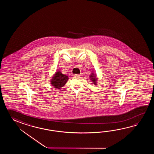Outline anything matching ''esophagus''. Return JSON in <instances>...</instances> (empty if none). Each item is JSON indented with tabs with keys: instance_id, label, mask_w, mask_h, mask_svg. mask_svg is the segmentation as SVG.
Segmentation results:
<instances>
[{
	"instance_id": "1",
	"label": "esophagus",
	"mask_w": 154,
	"mask_h": 154,
	"mask_svg": "<svg viewBox=\"0 0 154 154\" xmlns=\"http://www.w3.org/2000/svg\"><path fill=\"white\" fill-rule=\"evenodd\" d=\"M74 75L76 76H82V74H74Z\"/></svg>"
}]
</instances>
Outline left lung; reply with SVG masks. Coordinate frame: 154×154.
I'll list each match as a JSON object with an SVG mask.
<instances>
[{"instance_id":"8db88e82","label":"left lung","mask_w":154,"mask_h":154,"mask_svg":"<svg viewBox=\"0 0 154 154\" xmlns=\"http://www.w3.org/2000/svg\"><path fill=\"white\" fill-rule=\"evenodd\" d=\"M90 79L93 82L94 84H96V76H95L94 74L92 73L91 75L90 76Z\"/></svg>"}]
</instances>
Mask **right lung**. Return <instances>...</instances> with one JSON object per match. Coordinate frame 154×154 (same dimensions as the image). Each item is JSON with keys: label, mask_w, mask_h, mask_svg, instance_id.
I'll list each match as a JSON object with an SVG mask.
<instances>
[{"label": "right lung", "mask_w": 154, "mask_h": 154, "mask_svg": "<svg viewBox=\"0 0 154 154\" xmlns=\"http://www.w3.org/2000/svg\"><path fill=\"white\" fill-rule=\"evenodd\" d=\"M68 79L67 76L63 74L62 72L58 71L53 76L51 84L54 88H60L66 84Z\"/></svg>", "instance_id": "1"}]
</instances>
